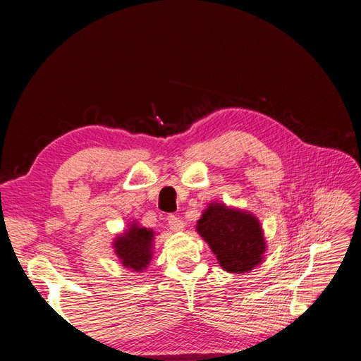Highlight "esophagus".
Returning <instances> with one entry per match:
<instances>
[{"label":"esophagus","mask_w":361,"mask_h":361,"mask_svg":"<svg viewBox=\"0 0 361 361\" xmlns=\"http://www.w3.org/2000/svg\"><path fill=\"white\" fill-rule=\"evenodd\" d=\"M169 227L171 228L173 232H180V231H183V227H185V223L180 220L179 216H174V215H169Z\"/></svg>","instance_id":"obj_1"}]
</instances>
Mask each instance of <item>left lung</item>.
<instances>
[{"instance_id":"8db88e82","label":"left lung","mask_w":361,"mask_h":361,"mask_svg":"<svg viewBox=\"0 0 361 361\" xmlns=\"http://www.w3.org/2000/svg\"><path fill=\"white\" fill-rule=\"evenodd\" d=\"M195 228L214 251L220 267L228 272L243 274L264 262L267 243L253 214L212 202Z\"/></svg>"}]
</instances>
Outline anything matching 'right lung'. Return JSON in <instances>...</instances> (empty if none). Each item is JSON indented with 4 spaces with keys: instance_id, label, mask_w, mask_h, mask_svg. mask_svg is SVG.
Masks as SVG:
<instances>
[{
    "instance_id": "1",
    "label": "right lung",
    "mask_w": 361,
    "mask_h": 361,
    "mask_svg": "<svg viewBox=\"0 0 361 361\" xmlns=\"http://www.w3.org/2000/svg\"><path fill=\"white\" fill-rule=\"evenodd\" d=\"M155 233L152 228L138 226L133 221L122 235H117L113 243L114 253L122 265L134 272H143L152 259Z\"/></svg>"
}]
</instances>
